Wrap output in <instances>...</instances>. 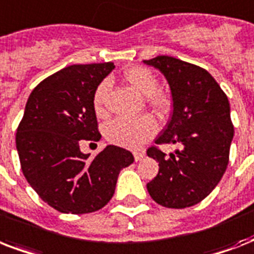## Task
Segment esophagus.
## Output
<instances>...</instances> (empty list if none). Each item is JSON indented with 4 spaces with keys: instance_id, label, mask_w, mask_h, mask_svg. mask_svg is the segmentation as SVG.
<instances>
[{
    "instance_id": "esophagus-1",
    "label": "esophagus",
    "mask_w": 254,
    "mask_h": 254,
    "mask_svg": "<svg viewBox=\"0 0 254 254\" xmlns=\"http://www.w3.org/2000/svg\"><path fill=\"white\" fill-rule=\"evenodd\" d=\"M133 154H134L135 162H138V161H142V159L145 158V155H146L145 153H143V151H134Z\"/></svg>"
}]
</instances>
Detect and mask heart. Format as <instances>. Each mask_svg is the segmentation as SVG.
I'll return each mask as SVG.
<instances>
[{
    "label": "heart",
    "mask_w": 254,
    "mask_h": 254,
    "mask_svg": "<svg viewBox=\"0 0 254 254\" xmlns=\"http://www.w3.org/2000/svg\"><path fill=\"white\" fill-rule=\"evenodd\" d=\"M124 79L131 88L145 96L147 107L155 115L167 116L173 108V96L169 92L159 89L158 77L146 67L134 65L124 72ZM109 91V81H101L93 93V108L97 115L105 113V100ZM157 123L153 117L143 115L137 119H119L112 120L105 125V137L109 142L127 147L137 149L143 143L154 137L157 133Z\"/></svg>",
    "instance_id": "obj_1"
}]
</instances>
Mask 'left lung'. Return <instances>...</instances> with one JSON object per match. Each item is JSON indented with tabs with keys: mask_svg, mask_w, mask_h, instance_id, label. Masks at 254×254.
Here are the masks:
<instances>
[{
	"mask_svg": "<svg viewBox=\"0 0 254 254\" xmlns=\"http://www.w3.org/2000/svg\"><path fill=\"white\" fill-rule=\"evenodd\" d=\"M143 62L165 75L173 96V115L155 143L179 145L169 157L158 146L147 149L159 163L147 191L167 208L191 207L208 196L228 166L233 138L228 97L199 65L167 55Z\"/></svg>",
	"mask_w": 254,
	"mask_h": 254,
	"instance_id": "1",
	"label": "left lung"
}]
</instances>
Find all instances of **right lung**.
<instances>
[{
    "instance_id": "add662e5",
    "label": "right lung",
    "mask_w": 254,
    "mask_h": 254,
    "mask_svg": "<svg viewBox=\"0 0 254 254\" xmlns=\"http://www.w3.org/2000/svg\"><path fill=\"white\" fill-rule=\"evenodd\" d=\"M112 62L73 64L46 77L30 93L15 143L26 181L59 212L89 213L111 200L120 171L134 162L130 151L109 145L95 158L80 150L101 138L93 108L96 87Z\"/></svg>"
}]
</instances>
